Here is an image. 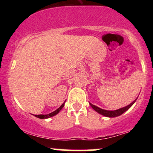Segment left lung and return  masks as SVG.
Listing matches in <instances>:
<instances>
[{"label": "left lung", "instance_id": "left-lung-1", "mask_svg": "<svg viewBox=\"0 0 153 153\" xmlns=\"http://www.w3.org/2000/svg\"><path fill=\"white\" fill-rule=\"evenodd\" d=\"M137 99H135L133 102H131L130 104L128 105V106H125V107H123V108H119V109L114 110V111H108V110L102 109V108L95 106V105L92 104V103H90V105H91V106L92 107V108H94V109L96 111V112H98V113L100 114L105 116V117H118V116L122 115L123 113H124V112L126 111H127L128 109H129V108H130V107L132 106L133 104H134L135 101H136V100L137 99Z\"/></svg>", "mask_w": 153, "mask_h": 153}]
</instances>
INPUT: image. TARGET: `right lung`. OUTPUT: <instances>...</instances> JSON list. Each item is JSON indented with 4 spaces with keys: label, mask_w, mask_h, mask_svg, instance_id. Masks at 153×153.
Wrapping results in <instances>:
<instances>
[{
    "label": "right lung",
    "mask_w": 153,
    "mask_h": 153,
    "mask_svg": "<svg viewBox=\"0 0 153 153\" xmlns=\"http://www.w3.org/2000/svg\"><path fill=\"white\" fill-rule=\"evenodd\" d=\"M64 104H65V103H63V104H62V106H61L60 107H59V108H57V110H55L54 111L52 112V113L48 114H45V115H44V114H39V115H34V116L36 117H37V118H39V119H48V118H50V117H52L54 115L57 114H58L59 112L60 111V110L63 108V106H64Z\"/></svg>",
    "instance_id": "1"
}]
</instances>
